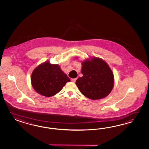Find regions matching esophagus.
<instances>
[{"instance_id": "esophagus-1", "label": "esophagus", "mask_w": 149, "mask_h": 149, "mask_svg": "<svg viewBox=\"0 0 149 149\" xmlns=\"http://www.w3.org/2000/svg\"><path fill=\"white\" fill-rule=\"evenodd\" d=\"M77 80V78H75V79H72V82H75V81Z\"/></svg>"}]
</instances>
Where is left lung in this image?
I'll return each instance as SVG.
<instances>
[{"instance_id": "8db88e82", "label": "left lung", "mask_w": 149, "mask_h": 149, "mask_svg": "<svg viewBox=\"0 0 149 149\" xmlns=\"http://www.w3.org/2000/svg\"><path fill=\"white\" fill-rule=\"evenodd\" d=\"M82 77L76 84L81 93L92 99L105 98L111 92L113 86V75L111 69L103 60L93 57L82 63Z\"/></svg>"}]
</instances>
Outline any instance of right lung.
I'll list each match as a JSON object with an SVG mask.
<instances>
[{
  "instance_id": "right-lung-1",
  "label": "right lung",
  "mask_w": 149,
  "mask_h": 149,
  "mask_svg": "<svg viewBox=\"0 0 149 149\" xmlns=\"http://www.w3.org/2000/svg\"><path fill=\"white\" fill-rule=\"evenodd\" d=\"M70 81L58 65L51 64L49 62L37 67L31 77L33 88L37 93L45 97L56 95Z\"/></svg>"
}]
</instances>
